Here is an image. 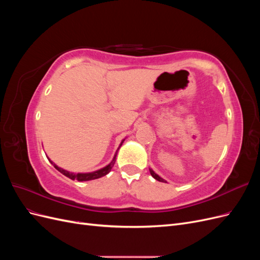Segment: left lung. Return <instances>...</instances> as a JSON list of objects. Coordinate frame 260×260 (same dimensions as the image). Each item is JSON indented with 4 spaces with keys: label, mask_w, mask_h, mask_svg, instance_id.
I'll list each match as a JSON object with an SVG mask.
<instances>
[{
    "label": "left lung",
    "mask_w": 260,
    "mask_h": 260,
    "mask_svg": "<svg viewBox=\"0 0 260 260\" xmlns=\"http://www.w3.org/2000/svg\"><path fill=\"white\" fill-rule=\"evenodd\" d=\"M149 172H151V175H152V177L154 178V179H156L157 181H160V182H166V181H165L162 178H160L158 175L157 174H155V172L152 170V169H149Z\"/></svg>",
    "instance_id": "left-lung-1"
}]
</instances>
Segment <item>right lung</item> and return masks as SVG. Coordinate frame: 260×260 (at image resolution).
I'll list each match as a JSON object with an SVG mask.
<instances>
[{
    "mask_svg": "<svg viewBox=\"0 0 260 260\" xmlns=\"http://www.w3.org/2000/svg\"><path fill=\"white\" fill-rule=\"evenodd\" d=\"M122 143H123V140H122V142L120 143V145H119V147L122 145ZM118 152V151H117ZM117 152H116V154H115V157L113 158V160L109 162L106 167H104V168H102V169H100V170H96V171H93V172H88V174H73V172H69V171H67V170H64V169H61V168H59V167H57L56 165H55L51 159H49L50 161H51V164L53 165V166L56 168L59 172H61L62 175L64 176H66L67 178H69V179H72V180H78V181H89V180H94V179H99V178H101V177H104V176H106L109 171L112 170V168H113V166H114V164H115V161H116V156H117Z\"/></svg>",
    "mask_w": 260,
    "mask_h": 260,
    "instance_id": "1",
    "label": "right lung"
}]
</instances>
